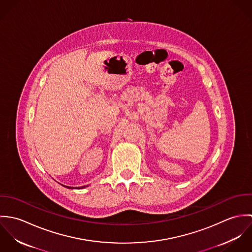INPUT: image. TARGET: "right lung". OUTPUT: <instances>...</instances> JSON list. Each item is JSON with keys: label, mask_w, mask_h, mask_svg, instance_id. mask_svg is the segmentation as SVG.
<instances>
[{"label": "right lung", "mask_w": 252, "mask_h": 252, "mask_svg": "<svg viewBox=\"0 0 252 252\" xmlns=\"http://www.w3.org/2000/svg\"><path fill=\"white\" fill-rule=\"evenodd\" d=\"M65 186V185H64ZM65 187H67V188H69V189H73V187H70V186H65ZM83 187H85V186H82L81 188H83ZM75 189H79V187L78 188H75Z\"/></svg>", "instance_id": "obj_1"}]
</instances>
